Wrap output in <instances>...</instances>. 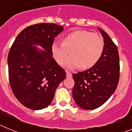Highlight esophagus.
<instances>
[{
    "instance_id": "esophagus-1",
    "label": "esophagus",
    "mask_w": 132,
    "mask_h": 132,
    "mask_svg": "<svg viewBox=\"0 0 132 132\" xmlns=\"http://www.w3.org/2000/svg\"><path fill=\"white\" fill-rule=\"evenodd\" d=\"M66 77L67 78H71L72 77V74H71L69 72H67V74H66Z\"/></svg>"
}]
</instances>
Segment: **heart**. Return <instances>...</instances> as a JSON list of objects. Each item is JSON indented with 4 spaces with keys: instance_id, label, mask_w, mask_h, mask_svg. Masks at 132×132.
I'll return each mask as SVG.
<instances>
[{
    "instance_id": "1",
    "label": "heart",
    "mask_w": 132,
    "mask_h": 132,
    "mask_svg": "<svg viewBox=\"0 0 132 132\" xmlns=\"http://www.w3.org/2000/svg\"><path fill=\"white\" fill-rule=\"evenodd\" d=\"M104 41L98 34L78 30L65 35L62 44L53 42L52 52L53 57L61 66L66 62L69 52L71 57L66 63L68 68L80 67L87 69L96 65L104 51Z\"/></svg>"
}]
</instances>
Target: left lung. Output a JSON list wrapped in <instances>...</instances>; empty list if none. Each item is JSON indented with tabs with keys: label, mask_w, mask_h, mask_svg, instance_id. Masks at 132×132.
<instances>
[{
	"label": "left lung",
	"mask_w": 132,
	"mask_h": 132,
	"mask_svg": "<svg viewBox=\"0 0 132 132\" xmlns=\"http://www.w3.org/2000/svg\"><path fill=\"white\" fill-rule=\"evenodd\" d=\"M98 29L104 43L101 59L89 69L73 75V98L85 110L96 109L105 103L116 90L120 79L117 46L108 34Z\"/></svg>",
	"instance_id": "obj_1"
}]
</instances>
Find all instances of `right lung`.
<instances>
[{"label": "right lung", "instance_id": "add662e5", "mask_svg": "<svg viewBox=\"0 0 132 132\" xmlns=\"http://www.w3.org/2000/svg\"><path fill=\"white\" fill-rule=\"evenodd\" d=\"M63 27L40 23L26 28L17 36L8 55L9 77L14 96L31 110L51 104L66 72L52 57V45ZM34 45L45 50H39Z\"/></svg>", "mask_w": 132, "mask_h": 132}]
</instances>
